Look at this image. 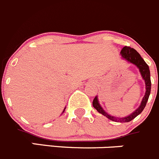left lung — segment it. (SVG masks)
Instances as JSON below:
<instances>
[{
  "label": "left lung",
  "mask_w": 159,
  "mask_h": 159,
  "mask_svg": "<svg viewBox=\"0 0 159 159\" xmlns=\"http://www.w3.org/2000/svg\"><path fill=\"white\" fill-rule=\"evenodd\" d=\"M120 55H121L123 59H125V60H127L128 62L135 65L138 69H139V71L140 73H141V76H142L143 80H144L146 91L145 94H144V97H143L142 99V101H141V105H140L139 107H138V109L135 110V111H134L132 114H131L130 115L127 116V117H114V116H111L110 115V114H108L103 109V107L100 106L97 97H96L95 98L93 99V107L95 108L100 114H103V116L107 117L108 119H110V120L115 122L124 123V122L131 121V120H132L134 118H135L137 116L139 115V114L142 112L144 108L145 107L146 103H147L148 100L149 95H150L152 83H151L150 70H149L148 66V64L144 62V59L141 58V56H140V54L136 51V50L134 49L133 48H131V47L129 46H125L122 48L121 51H120Z\"/></svg>",
  "instance_id": "left-lung-1"
}]
</instances>
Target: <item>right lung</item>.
Instances as JSON below:
<instances>
[{"mask_svg":"<svg viewBox=\"0 0 159 159\" xmlns=\"http://www.w3.org/2000/svg\"><path fill=\"white\" fill-rule=\"evenodd\" d=\"M65 109H66V107H65V108H64V111H62V113H63V112H64V111H65Z\"/></svg>","mask_w":159,"mask_h":159,"instance_id":"obj_1","label":"right lung"}]
</instances>
